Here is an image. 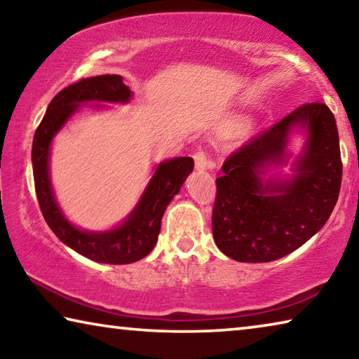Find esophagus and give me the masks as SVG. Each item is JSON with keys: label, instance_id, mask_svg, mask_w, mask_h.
I'll list each match as a JSON object with an SVG mask.
<instances>
[{"label": "esophagus", "instance_id": "esophagus-1", "mask_svg": "<svg viewBox=\"0 0 359 359\" xmlns=\"http://www.w3.org/2000/svg\"><path fill=\"white\" fill-rule=\"evenodd\" d=\"M194 158V166H196L198 171H204V169L208 168H212V165L209 163V158H208V154H205L204 150L199 149L196 154L193 155Z\"/></svg>", "mask_w": 359, "mask_h": 359}]
</instances>
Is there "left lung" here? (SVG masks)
Instances as JSON below:
<instances>
[{"label":"left lung","instance_id":"left-lung-1","mask_svg":"<svg viewBox=\"0 0 359 359\" xmlns=\"http://www.w3.org/2000/svg\"><path fill=\"white\" fill-rule=\"evenodd\" d=\"M294 126L308 131L297 174L263 186L259 174L284 161ZM222 171L212 210L217 247L241 263L282 258L318 233L337 203L342 160L336 118L323 102L302 104L233 151Z\"/></svg>","mask_w":359,"mask_h":359}]
</instances>
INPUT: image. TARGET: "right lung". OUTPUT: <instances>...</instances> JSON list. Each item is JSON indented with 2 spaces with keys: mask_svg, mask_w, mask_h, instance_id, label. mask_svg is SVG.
Listing matches in <instances>:
<instances>
[{
  "mask_svg": "<svg viewBox=\"0 0 359 359\" xmlns=\"http://www.w3.org/2000/svg\"><path fill=\"white\" fill-rule=\"evenodd\" d=\"M130 98L131 90L121 81V76L104 74L81 79L53 96L33 139L34 188L44 220L63 244L98 263L130 264L154 250L161 229L163 214L194 166L190 156L160 163L141 201L118 228L104 233H88L77 229L66 220L53 198L48 177V150L53 136L82 102H126Z\"/></svg>",
  "mask_w": 359,
  "mask_h": 359,
  "instance_id": "1",
  "label": "right lung"
}]
</instances>
